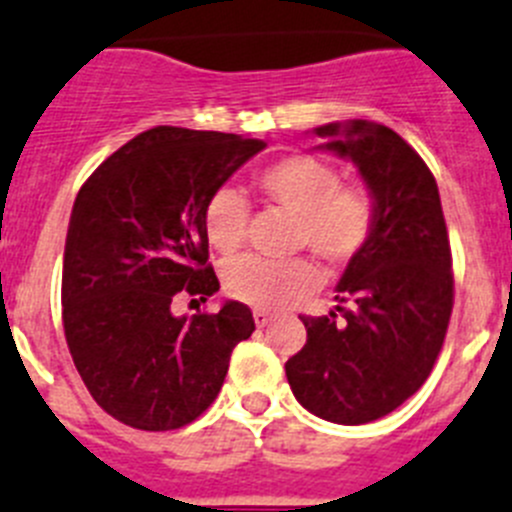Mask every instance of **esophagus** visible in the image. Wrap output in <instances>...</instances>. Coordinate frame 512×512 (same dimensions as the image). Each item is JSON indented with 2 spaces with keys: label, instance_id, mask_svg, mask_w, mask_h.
<instances>
[{
  "label": "esophagus",
  "instance_id": "1",
  "mask_svg": "<svg viewBox=\"0 0 512 512\" xmlns=\"http://www.w3.org/2000/svg\"><path fill=\"white\" fill-rule=\"evenodd\" d=\"M252 319H255L257 329H262V326H267L270 321H273V313H267V311H262V308H257V311L252 313Z\"/></svg>",
  "mask_w": 512,
  "mask_h": 512
}]
</instances>
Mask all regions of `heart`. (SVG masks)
Wrapping results in <instances>:
<instances>
[{
    "label": "heart",
    "mask_w": 512,
    "mask_h": 512,
    "mask_svg": "<svg viewBox=\"0 0 512 512\" xmlns=\"http://www.w3.org/2000/svg\"><path fill=\"white\" fill-rule=\"evenodd\" d=\"M267 199L298 216L296 247H311L329 265H344L370 245L375 232V201L362 186H344L342 173L313 155H288L257 173ZM204 232L222 255L242 247L247 234V201L232 186L216 188L204 206ZM321 275L311 260L270 262L239 257L224 270L232 298L257 308H283L311 293Z\"/></svg>",
    "instance_id": "1"
}]
</instances>
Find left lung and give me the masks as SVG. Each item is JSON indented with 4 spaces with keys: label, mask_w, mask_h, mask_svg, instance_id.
<instances>
[{
    "label": "left lung",
    "mask_w": 512,
    "mask_h": 512,
    "mask_svg": "<svg viewBox=\"0 0 512 512\" xmlns=\"http://www.w3.org/2000/svg\"><path fill=\"white\" fill-rule=\"evenodd\" d=\"M319 150L357 165L377 222L336 285V311L301 316L306 344L285 362L313 416L359 426L393 413L431 375L454 306L439 186L398 132L367 119L316 127Z\"/></svg>",
    "instance_id": "obj_1"
}]
</instances>
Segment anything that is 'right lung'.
<instances>
[{
  "label": "right lung",
  "instance_id": "add662e5",
  "mask_svg": "<svg viewBox=\"0 0 512 512\" xmlns=\"http://www.w3.org/2000/svg\"><path fill=\"white\" fill-rule=\"evenodd\" d=\"M265 142L155 127L107 158L81 186L63 252V329L91 398L140 431H173L214 403L252 311L176 316L178 293L219 290L204 206Z\"/></svg>",
  "mask_w": 512,
  "mask_h": 512
}]
</instances>
